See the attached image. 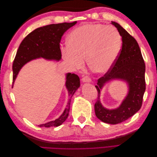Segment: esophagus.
<instances>
[{
    "label": "esophagus",
    "instance_id": "esophagus-1",
    "mask_svg": "<svg viewBox=\"0 0 157 157\" xmlns=\"http://www.w3.org/2000/svg\"><path fill=\"white\" fill-rule=\"evenodd\" d=\"M82 81L83 82H90L92 81V80L88 77V76H85V77H84L82 78Z\"/></svg>",
    "mask_w": 157,
    "mask_h": 157
}]
</instances>
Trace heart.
<instances>
[{"instance_id": "heart-1", "label": "heart", "mask_w": 157, "mask_h": 157, "mask_svg": "<svg viewBox=\"0 0 157 157\" xmlns=\"http://www.w3.org/2000/svg\"><path fill=\"white\" fill-rule=\"evenodd\" d=\"M67 46L61 51L62 57L73 68H82L83 61L86 59L92 72L105 73L112 67L119 54L122 40L114 27L89 23L71 32Z\"/></svg>"}]
</instances>
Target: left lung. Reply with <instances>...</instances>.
Returning a JSON list of instances; mask_svg holds the SVG:
<instances>
[{
    "label": "left lung",
    "instance_id": "obj_1",
    "mask_svg": "<svg viewBox=\"0 0 157 157\" xmlns=\"http://www.w3.org/2000/svg\"><path fill=\"white\" fill-rule=\"evenodd\" d=\"M122 36V48L112 67L98 80L96 88L98 99L95 113L99 120L111 124L126 121L141 107L145 91V65L136 40L118 23L111 21ZM114 79L124 80L128 85V93L121 105L115 109L103 108L100 102V90L105 83Z\"/></svg>",
    "mask_w": 157,
    "mask_h": 157
}]
</instances>
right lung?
Returning a JSON list of instances; mask_svg holds the SVG:
<instances>
[{"instance_id":"obj_1","label":"right lung","mask_w":157,"mask_h":157,"mask_svg":"<svg viewBox=\"0 0 157 157\" xmlns=\"http://www.w3.org/2000/svg\"><path fill=\"white\" fill-rule=\"evenodd\" d=\"M77 21L51 24L37 28L30 33L20 44L13 63V84L20 69L29 61L36 58L59 61L61 58L59 43L64 33L75 25ZM13 86V85H12ZM66 88L69 99L67 105L58 118L54 121L40 124V127L58 126L67 119L69 115L71 99L80 86V78L75 74L66 75Z\"/></svg>"}]
</instances>
